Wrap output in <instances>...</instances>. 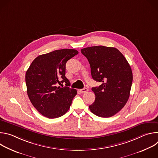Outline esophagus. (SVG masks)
<instances>
[{
  "mask_svg": "<svg viewBox=\"0 0 158 158\" xmlns=\"http://www.w3.org/2000/svg\"><path fill=\"white\" fill-rule=\"evenodd\" d=\"M88 91V89L87 88H84V89H80V92L81 93H87Z\"/></svg>",
  "mask_w": 158,
  "mask_h": 158,
  "instance_id": "obj_1",
  "label": "esophagus"
}]
</instances>
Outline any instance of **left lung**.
<instances>
[{"label": "left lung", "instance_id": "8db88e82", "mask_svg": "<svg viewBox=\"0 0 158 158\" xmlns=\"http://www.w3.org/2000/svg\"><path fill=\"white\" fill-rule=\"evenodd\" d=\"M91 66L92 77L102 83L92 88L96 99L89 106L95 115L109 118L115 115L127 102L132 82L131 66L116 48L102 46L81 49Z\"/></svg>", "mask_w": 158, "mask_h": 158}]
</instances>
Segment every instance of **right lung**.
I'll use <instances>...</instances> for the list:
<instances>
[{
	"instance_id": "add662e5",
	"label": "right lung",
	"mask_w": 158,
	"mask_h": 158,
	"mask_svg": "<svg viewBox=\"0 0 158 158\" xmlns=\"http://www.w3.org/2000/svg\"><path fill=\"white\" fill-rule=\"evenodd\" d=\"M78 53L75 49L56 50L39 56L29 66L26 74L27 95L44 116L59 118L70 108L77 91L68 87L71 83L65 76V64ZM64 82L66 86H58Z\"/></svg>"
}]
</instances>
